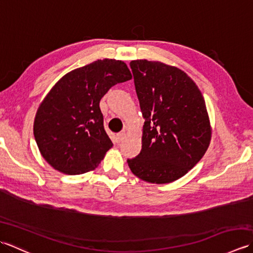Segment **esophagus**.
I'll return each instance as SVG.
<instances>
[{
	"label": "esophagus",
	"mask_w": 253,
	"mask_h": 253,
	"mask_svg": "<svg viewBox=\"0 0 253 253\" xmlns=\"http://www.w3.org/2000/svg\"><path fill=\"white\" fill-rule=\"evenodd\" d=\"M125 137H126L125 131H122L120 133H117V135H116V141L117 142H121V141L124 140V139H125Z\"/></svg>",
	"instance_id": "obj_1"
}]
</instances>
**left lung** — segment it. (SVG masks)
<instances>
[{
	"mask_svg": "<svg viewBox=\"0 0 253 253\" xmlns=\"http://www.w3.org/2000/svg\"><path fill=\"white\" fill-rule=\"evenodd\" d=\"M144 125L142 149L127 160L132 174L152 184L186 175L207 152L212 128L206 101L195 82L175 66L130 62Z\"/></svg>",
	"mask_w": 253,
	"mask_h": 253,
	"instance_id": "1",
	"label": "left lung"
}]
</instances>
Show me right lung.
Instances as JSON below:
<instances>
[{
    "label": "right lung",
    "instance_id": "right-lung-1",
    "mask_svg": "<svg viewBox=\"0 0 253 253\" xmlns=\"http://www.w3.org/2000/svg\"><path fill=\"white\" fill-rule=\"evenodd\" d=\"M131 79L123 61L104 58L67 73L38 107L34 135L53 169L67 175L93 170L113 147L100 101L111 87Z\"/></svg>",
    "mask_w": 253,
    "mask_h": 253
}]
</instances>
